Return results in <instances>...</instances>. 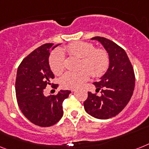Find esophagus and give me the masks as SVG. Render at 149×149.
Returning a JSON list of instances; mask_svg holds the SVG:
<instances>
[{"instance_id": "1", "label": "esophagus", "mask_w": 149, "mask_h": 149, "mask_svg": "<svg viewBox=\"0 0 149 149\" xmlns=\"http://www.w3.org/2000/svg\"><path fill=\"white\" fill-rule=\"evenodd\" d=\"M71 91H72V93H73V92H75V91H76V89H72V90H71Z\"/></svg>"}]
</instances>
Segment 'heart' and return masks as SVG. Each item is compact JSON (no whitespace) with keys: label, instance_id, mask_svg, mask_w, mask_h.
<instances>
[{"label":"heart","instance_id":"1","mask_svg":"<svg viewBox=\"0 0 149 149\" xmlns=\"http://www.w3.org/2000/svg\"><path fill=\"white\" fill-rule=\"evenodd\" d=\"M64 51L71 56L80 58L78 72H66L60 79V85L65 89H77L90 77H100L107 70L109 63L106 50L95 49L92 43L87 42H74L65 47ZM49 67L54 74L60 75L65 69V56L61 50L56 49L50 55ZM83 69H82L81 68Z\"/></svg>","mask_w":149,"mask_h":149}]
</instances>
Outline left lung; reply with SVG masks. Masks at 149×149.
I'll return each instance as SVG.
<instances>
[{"mask_svg":"<svg viewBox=\"0 0 149 149\" xmlns=\"http://www.w3.org/2000/svg\"><path fill=\"white\" fill-rule=\"evenodd\" d=\"M102 43L109 54V66L106 72L95 82L98 93L101 95L88 92V97L83 105L86 112L100 119H107L116 116L129 103L135 88L133 67L124 49L116 43L105 37H95Z\"/></svg>","mask_w":149,"mask_h":149,"instance_id":"1","label":"left lung"}]
</instances>
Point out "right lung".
I'll return each mask as SVG.
<instances>
[{
	"label": "right lung",
	"instance_id": "add662e5",
	"mask_svg": "<svg viewBox=\"0 0 149 149\" xmlns=\"http://www.w3.org/2000/svg\"><path fill=\"white\" fill-rule=\"evenodd\" d=\"M54 43H45L25 57L18 66L16 78V96L19 108L29 121L41 127L58 123L63 115V102L70 90H60L56 95H43V89L51 85L54 75L49 65V50ZM55 84L53 88H56Z\"/></svg>",
	"mask_w": 149,
	"mask_h": 149
}]
</instances>
